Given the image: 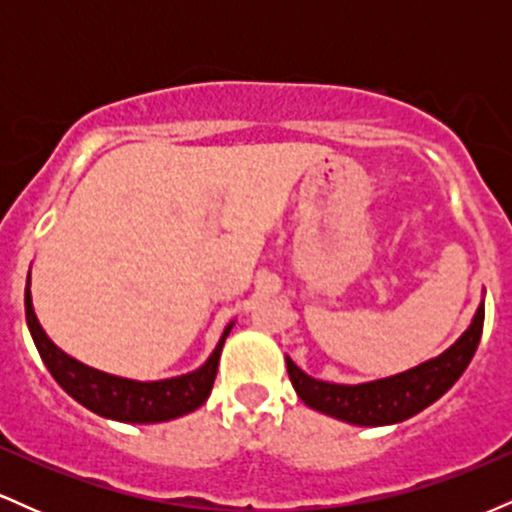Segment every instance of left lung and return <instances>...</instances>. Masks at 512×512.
I'll use <instances>...</instances> for the list:
<instances>
[{"instance_id": "8db88e82", "label": "left lung", "mask_w": 512, "mask_h": 512, "mask_svg": "<svg viewBox=\"0 0 512 512\" xmlns=\"http://www.w3.org/2000/svg\"><path fill=\"white\" fill-rule=\"evenodd\" d=\"M481 330H484V301L479 303L467 330L443 354L370 383L342 385L317 380L298 368L289 356H286V370L296 395L310 409L354 426H390L431 407L460 380L477 351Z\"/></svg>"}]
</instances>
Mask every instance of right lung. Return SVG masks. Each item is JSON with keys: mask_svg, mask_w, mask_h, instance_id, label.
<instances>
[{"mask_svg": "<svg viewBox=\"0 0 512 512\" xmlns=\"http://www.w3.org/2000/svg\"><path fill=\"white\" fill-rule=\"evenodd\" d=\"M23 303H26V322L35 349H38L40 358L48 366L52 378L60 383L69 397L84 404L93 414L122 421V424H161V421H173L202 407L211 395V387H214L223 342H226L233 325H236V320H233L223 327L219 344L214 346L207 361L192 373L175 375V378L166 380H132L86 366V363L76 361L74 356H69L67 351H62L60 346L52 342L33 310L31 272H28L26 279Z\"/></svg>", "mask_w": 512, "mask_h": 512, "instance_id": "add662e5", "label": "right lung"}]
</instances>
